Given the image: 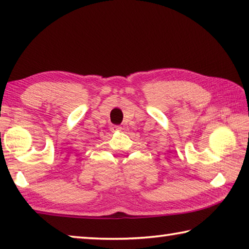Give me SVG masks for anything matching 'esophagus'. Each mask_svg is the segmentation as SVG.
Returning <instances> with one entry per match:
<instances>
[{
  "mask_svg": "<svg viewBox=\"0 0 249 249\" xmlns=\"http://www.w3.org/2000/svg\"><path fill=\"white\" fill-rule=\"evenodd\" d=\"M111 130H112L113 133L121 132V130H122V127H121V126H116V125H114V126H112V127H111Z\"/></svg>",
  "mask_w": 249,
  "mask_h": 249,
  "instance_id": "obj_1",
  "label": "esophagus"
}]
</instances>
